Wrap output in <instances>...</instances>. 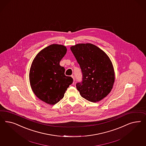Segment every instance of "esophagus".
<instances>
[{
  "label": "esophagus",
  "mask_w": 146,
  "mask_h": 146,
  "mask_svg": "<svg viewBox=\"0 0 146 146\" xmlns=\"http://www.w3.org/2000/svg\"><path fill=\"white\" fill-rule=\"evenodd\" d=\"M72 78L73 79V84H74V82H75V78H74V76L73 75H72Z\"/></svg>",
  "instance_id": "1"
}]
</instances>
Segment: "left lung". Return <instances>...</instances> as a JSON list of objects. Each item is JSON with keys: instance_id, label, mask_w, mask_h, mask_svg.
<instances>
[{"instance_id": "obj_1", "label": "left lung", "mask_w": 146, "mask_h": 146, "mask_svg": "<svg viewBox=\"0 0 146 146\" xmlns=\"http://www.w3.org/2000/svg\"><path fill=\"white\" fill-rule=\"evenodd\" d=\"M71 50L79 64L82 81L76 84L80 95L92 102L100 101L110 93L115 72L108 56L90 43L76 44Z\"/></svg>"}]
</instances>
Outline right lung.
<instances>
[{
  "label": "right lung",
  "instance_id": "obj_1",
  "mask_svg": "<svg viewBox=\"0 0 146 146\" xmlns=\"http://www.w3.org/2000/svg\"><path fill=\"white\" fill-rule=\"evenodd\" d=\"M66 46L51 44L36 55L29 71V81L33 92L41 101L54 105L64 96L73 83L71 76L65 75V68L59 62L66 53Z\"/></svg>",
  "mask_w": 146,
  "mask_h": 146
}]
</instances>
